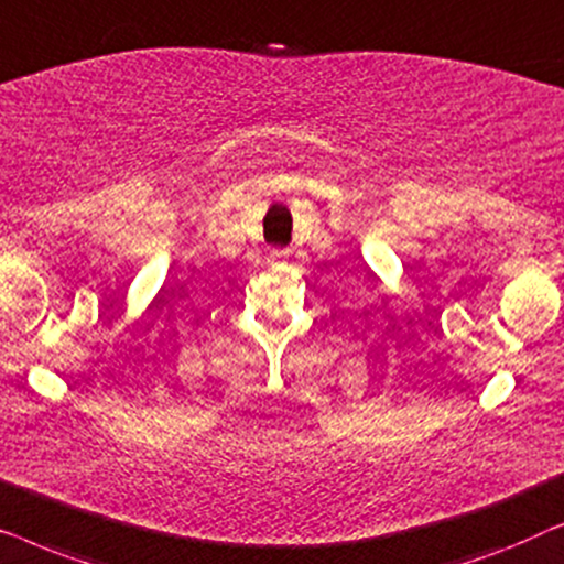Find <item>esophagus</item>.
<instances>
[{"label": "esophagus", "mask_w": 564, "mask_h": 564, "mask_svg": "<svg viewBox=\"0 0 564 564\" xmlns=\"http://www.w3.org/2000/svg\"><path fill=\"white\" fill-rule=\"evenodd\" d=\"M284 259H288V251H282V249L272 251V261H284Z\"/></svg>", "instance_id": "34e87169"}]
</instances>
